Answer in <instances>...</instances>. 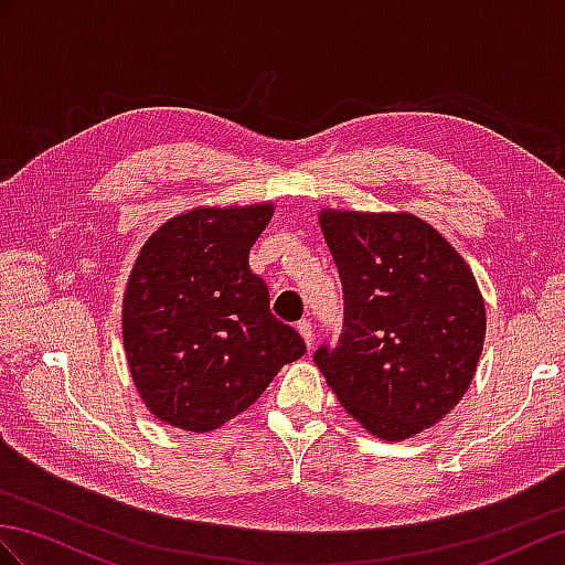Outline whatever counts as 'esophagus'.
I'll use <instances>...</instances> for the list:
<instances>
[{"mask_svg": "<svg viewBox=\"0 0 565 565\" xmlns=\"http://www.w3.org/2000/svg\"><path fill=\"white\" fill-rule=\"evenodd\" d=\"M298 331H300V337L306 339L308 349H312V343H315V334H312V322H310V320H300V322H298Z\"/></svg>", "mask_w": 565, "mask_h": 565, "instance_id": "esophagus-1", "label": "esophagus"}]
</instances>
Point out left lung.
Wrapping results in <instances>:
<instances>
[{
  "instance_id": "1",
  "label": "left lung",
  "mask_w": 565,
  "mask_h": 565,
  "mask_svg": "<svg viewBox=\"0 0 565 565\" xmlns=\"http://www.w3.org/2000/svg\"><path fill=\"white\" fill-rule=\"evenodd\" d=\"M343 324L315 365L355 420L380 439L439 423L468 392L487 315L462 257L413 214L324 212Z\"/></svg>"
}]
</instances>
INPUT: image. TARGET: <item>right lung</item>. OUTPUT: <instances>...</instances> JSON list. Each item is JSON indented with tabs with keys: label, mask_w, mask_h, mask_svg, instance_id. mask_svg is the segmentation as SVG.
<instances>
[{
	"label": "right lung",
	"mask_w": 565,
	"mask_h": 565,
	"mask_svg": "<svg viewBox=\"0 0 565 565\" xmlns=\"http://www.w3.org/2000/svg\"><path fill=\"white\" fill-rule=\"evenodd\" d=\"M269 205L173 216L142 245L124 298V345L159 420L210 431L250 408L306 341L269 310L248 255Z\"/></svg>",
	"instance_id": "1"
}]
</instances>
